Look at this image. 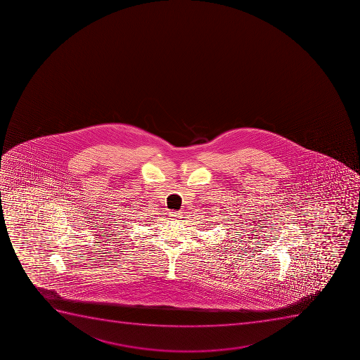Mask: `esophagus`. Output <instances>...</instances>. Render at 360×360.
<instances>
[{
	"label": "esophagus",
	"instance_id": "esophagus-1",
	"mask_svg": "<svg viewBox=\"0 0 360 360\" xmlns=\"http://www.w3.org/2000/svg\"><path fill=\"white\" fill-rule=\"evenodd\" d=\"M171 219H181L182 218V212L181 211H171L170 214Z\"/></svg>",
	"mask_w": 360,
	"mask_h": 360
}]
</instances>
